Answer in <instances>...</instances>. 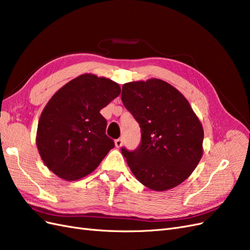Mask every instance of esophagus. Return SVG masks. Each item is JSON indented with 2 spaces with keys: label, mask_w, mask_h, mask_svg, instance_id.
I'll return each instance as SVG.
<instances>
[{
  "label": "esophagus",
  "mask_w": 250,
  "mask_h": 250,
  "mask_svg": "<svg viewBox=\"0 0 250 250\" xmlns=\"http://www.w3.org/2000/svg\"><path fill=\"white\" fill-rule=\"evenodd\" d=\"M115 145L117 148H121L123 146V140L122 139H118L115 141Z\"/></svg>",
  "instance_id": "esophagus-1"
}]
</instances>
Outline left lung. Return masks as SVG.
Wrapping results in <instances>:
<instances>
[{
  "label": "left lung",
  "mask_w": 250,
  "mask_h": 250,
  "mask_svg": "<svg viewBox=\"0 0 250 250\" xmlns=\"http://www.w3.org/2000/svg\"><path fill=\"white\" fill-rule=\"evenodd\" d=\"M121 99L141 127L139 148H122L133 175L158 192L184 183L201 160L204 135L185 96L168 82L152 78L125 83Z\"/></svg>",
  "instance_id": "left-lung-1"
}]
</instances>
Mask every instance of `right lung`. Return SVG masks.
<instances>
[{
  "instance_id": "add662e5",
  "label": "right lung",
  "mask_w": 250,
  "mask_h": 250,
  "mask_svg": "<svg viewBox=\"0 0 250 250\" xmlns=\"http://www.w3.org/2000/svg\"><path fill=\"white\" fill-rule=\"evenodd\" d=\"M121 93L117 82L94 74L69 81L52 96L39 120L36 146L43 164L67 181L87 176L115 143L100 110Z\"/></svg>"
}]
</instances>
